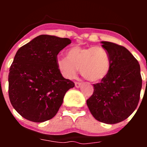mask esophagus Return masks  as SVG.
Segmentation results:
<instances>
[{
	"mask_svg": "<svg viewBox=\"0 0 147 147\" xmlns=\"http://www.w3.org/2000/svg\"><path fill=\"white\" fill-rule=\"evenodd\" d=\"M81 85H82L81 82H75V86H76V88H80Z\"/></svg>",
	"mask_w": 147,
	"mask_h": 147,
	"instance_id": "34e87169",
	"label": "esophagus"
}]
</instances>
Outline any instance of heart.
Returning a JSON list of instances; mask_svg holds the SVG:
<instances>
[{
	"instance_id": "b5f03b06",
	"label": "heart",
	"mask_w": 147,
	"mask_h": 147,
	"mask_svg": "<svg viewBox=\"0 0 147 147\" xmlns=\"http://www.w3.org/2000/svg\"><path fill=\"white\" fill-rule=\"evenodd\" d=\"M57 65L62 75L71 79L78 68L83 77L90 82H98L108 74L110 57L102 46H74L67 49L66 58L58 57Z\"/></svg>"
}]
</instances>
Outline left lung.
<instances>
[{
    "label": "left lung",
    "mask_w": 147,
    "mask_h": 147,
    "mask_svg": "<svg viewBox=\"0 0 147 147\" xmlns=\"http://www.w3.org/2000/svg\"><path fill=\"white\" fill-rule=\"evenodd\" d=\"M110 57L108 74L93 85L87 105L93 117L105 124L123 121L134 112L140 99L142 79L137 59L124 46L102 42Z\"/></svg>",
    "instance_id": "1"
}]
</instances>
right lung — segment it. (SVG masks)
Segmentation results:
<instances>
[{
    "mask_svg": "<svg viewBox=\"0 0 147 147\" xmlns=\"http://www.w3.org/2000/svg\"><path fill=\"white\" fill-rule=\"evenodd\" d=\"M71 42L42 34L18 49L9 68V96L22 117L40 123L57 113L65 93L75 85L57 65V54Z\"/></svg>",
    "mask_w": 147,
    "mask_h": 147,
    "instance_id": "add662e5",
    "label": "right lung"
}]
</instances>
